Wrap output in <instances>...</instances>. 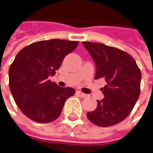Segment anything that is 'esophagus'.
<instances>
[{"label":"esophagus","mask_w":153,"mask_h":153,"mask_svg":"<svg viewBox=\"0 0 153 153\" xmlns=\"http://www.w3.org/2000/svg\"><path fill=\"white\" fill-rule=\"evenodd\" d=\"M77 94H79L82 98H85V97L87 96L85 93H83V92H82V91H77Z\"/></svg>","instance_id":"esophagus-1"}]
</instances>
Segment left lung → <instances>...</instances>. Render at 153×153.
Segmentation results:
<instances>
[{
	"label": "left lung",
	"instance_id": "8db88e82",
	"mask_svg": "<svg viewBox=\"0 0 153 153\" xmlns=\"http://www.w3.org/2000/svg\"><path fill=\"white\" fill-rule=\"evenodd\" d=\"M96 64L95 79L104 78V98L97 108L87 112L90 122L108 127L123 122L132 111L140 92L141 73L134 59L127 52L102 43L83 42Z\"/></svg>",
	"mask_w": 153,
	"mask_h": 153
}]
</instances>
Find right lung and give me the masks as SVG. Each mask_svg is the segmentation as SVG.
<instances>
[{
  "instance_id": "right-lung-1",
  "label": "right lung",
  "mask_w": 153,
  "mask_h": 153,
  "mask_svg": "<svg viewBox=\"0 0 153 153\" xmlns=\"http://www.w3.org/2000/svg\"><path fill=\"white\" fill-rule=\"evenodd\" d=\"M76 41L52 39L31 43L16 55L9 69V85L22 112L39 123H48L61 115L65 101L75 93L50 80L64 57L77 48Z\"/></svg>"
}]
</instances>
